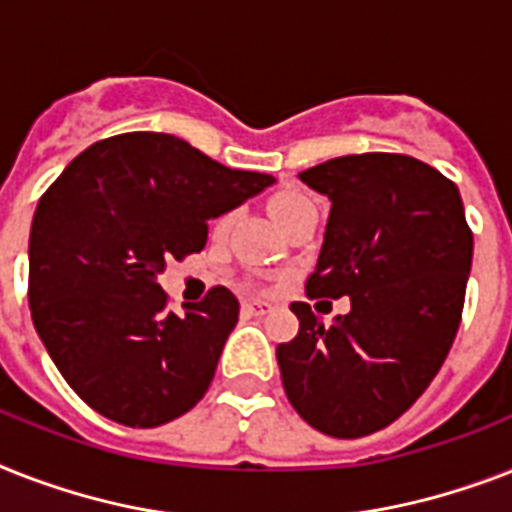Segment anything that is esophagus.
Returning a JSON list of instances; mask_svg holds the SVG:
<instances>
[{
  "mask_svg": "<svg viewBox=\"0 0 512 512\" xmlns=\"http://www.w3.org/2000/svg\"><path fill=\"white\" fill-rule=\"evenodd\" d=\"M244 310L249 315H268L273 310V305H268L263 299H249V302H244Z\"/></svg>",
  "mask_w": 512,
  "mask_h": 512,
  "instance_id": "1",
  "label": "esophagus"
}]
</instances>
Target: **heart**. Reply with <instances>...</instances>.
<instances>
[{
    "mask_svg": "<svg viewBox=\"0 0 512 512\" xmlns=\"http://www.w3.org/2000/svg\"><path fill=\"white\" fill-rule=\"evenodd\" d=\"M302 199H307V197L305 194H299V191H278V194H273L268 202V210H270V215H273V220L284 218V215L289 213L294 205H299ZM226 226H228V218H220L218 223H215V231L220 234V231H226Z\"/></svg>",
    "mask_w": 512,
    "mask_h": 512,
    "instance_id": "1",
    "label": "heart"
}]
</instances>
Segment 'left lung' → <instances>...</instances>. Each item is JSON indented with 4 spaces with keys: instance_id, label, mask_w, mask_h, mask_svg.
Returning <instances> with one entry per match:
<instances>
[{
    "instance_id": "1",
    "label": "left lung",
    "mask_w": 512,
    "mask_h": 512,
    "mask_svg": "<svg viewBox=\"0 0 512 512\" xmlns=\"http://www.w3.org/2000/svg\"><path fill=\"white\" fill-rule=\"evenodd\" d=\"M328 197L310 297H350L326 323L294 302L299 334L278 344L286 397L313 429L357 439L397 421L442 368L458 334L473 234L458 186L389 152L334 157L299 173Z\"/></svg>"
}]
</instances>
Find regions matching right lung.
Returning a JSON list of instances; mask_svg holds the SVG:
<instances>
[{"instance_id": "add662e5", "label": "right lung", "mask_w": 512, "mask_h": 512, "mask_svg": "<svg viewBox=\"0 0 512 512\" xmlns=\"http://www.w3.org/2000/svg\"><path fill=\"white\" fill-rule=\"evenodd\" d=\"M276 184L155 131L83 149L41 197L28 242V305L57 371L89 407L155 429L205 397L239 299L226 286L170 313L165 265L199 252L207 220Z\"/></svg>"}]
</instances>
